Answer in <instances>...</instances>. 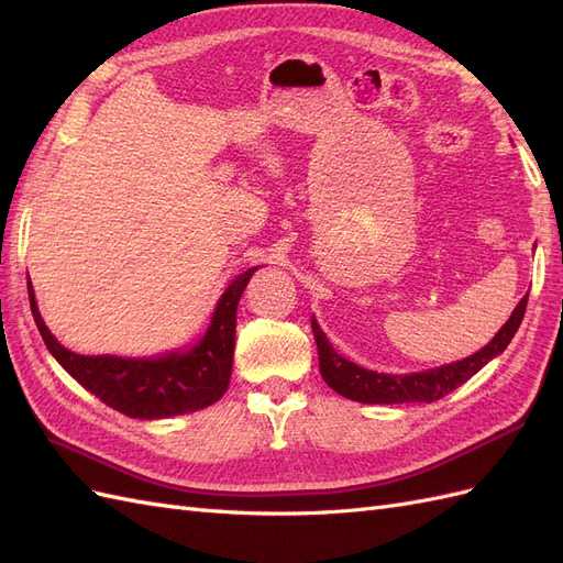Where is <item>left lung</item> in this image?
Segmentation results:
<instances>
[{
    "label": "left lung",
    "instance_id": "obj_1",
    "mask_svg": "<svg viewBox=\"0 0 563 563\" xmlns=\"http://www.w3.org/2000/svg\"><path fill=\"white\" fill-rule=\"evenodd\" d=\"M526 302L528 296L519 300L515 308L512 317L505 321V327L493 335L490 343L482 347L479 352H474L472 356H465L463 362H453L439 368L430 371H420V373H408V376H387V373L378 371H366L362 366H356L354 362L340 356L333 345L323 335L319 329V323L312 317V333L317 340V350H319V371L321 378L327 380V385L343 395L352 401H362V404H432L441 397H446L449 391L467 383L476 371H482L493 356H498L505 352L509 345V340L515 338L519 323L526 312Z\"/></svg>",
    "mask_w": 563,
    "mask_h": 563
}]
</instances>
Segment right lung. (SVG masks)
Returning <instances> with one entry per match:
<instances>
[{"mask_svg": "<svg viewBox=\"0 0 563 563\" xmlns=\"http://www.w3.org/2000/svg\"><path fill=\"white\" fill-rule=\"evenodd\" d=\"M242 272L220 296L207 333L185 352H172L152 360H122V356H84L65 350L51 335L37 310L35 291L27 282L30 310L35 317L44 345L56 362L93 395L129 418L157 420L199 411L225 395L232 376L236 305L253 272Z\"/></svg>", "mask_w": 563, "mask_h": 563, "instance_id": "obj_1", "label": "right lung"}]
</instances>
